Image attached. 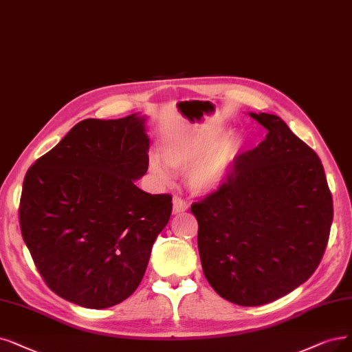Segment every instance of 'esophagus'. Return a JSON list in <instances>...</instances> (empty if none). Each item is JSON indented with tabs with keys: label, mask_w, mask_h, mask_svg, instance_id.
<instances>
[{
	"label": "esophagus",
	"mask_w": 352,
	"mask_h": 352,
	"mask_svg": "<svg viewBox=\"0 0 352 352\" xmlns=\"http://www.w3.org/2000/svg\"><path fill=\"white\" fill-rule=\"evenodd\" d=\"M172 202H173V212L175 214L184 212V210H186L189 208V204L185 199H182L180 196H173Z\"/></svg>",
	"instance_id": "esophagus-1"
}]
</instances>
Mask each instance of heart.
Returning <instances> with one entry per match:
<instances>
[{
    "label": "heart",
    "mask_w": 352,
    "mask_h": 352,
    "mask_svg": "<svg viewBox=\"0 0 352 352\" xmlns=\"http://www.w3.org/2000/svg\"><path fill=\"white\" fill-rule=\"evenodd\" d=\"M212 131H196L168 140L163 148L164 160L159 154L150 157V168L160 182H168L173 177V167L190 168L188 177L190 185L198 190L217 189L227 177L234 164L240 144L234 137H225L215 141Z\"/></svg>",
    "instance_id": "b5f03b06"
}]
</instances>
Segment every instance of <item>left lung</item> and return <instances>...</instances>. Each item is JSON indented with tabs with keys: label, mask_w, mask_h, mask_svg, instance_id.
<instances>
[{
	"label": "left lung",
	"mask_w": 352,
	"mask_h": 352,
	"mask_svg": "<svg viewBox=\"0 0 352 352\" xmlns=\"http://www.w3.org/2000/svg\"><path fill=\"white\" fill-rule=\"evenodd\" d=\"M263 142L236 154L227 177L192 204L202 269L212 289L240 306L285 296L325 252L332 195L318 154L273 114H251Z\"/></svg>",
	"instance_id": "1"
}]
</instances>
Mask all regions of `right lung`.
<instances>
[{"label":"right lung","mask_w":352,"mask_h":352,"mask_svg":"<svg viewBox=\"0 0 352 352\" xmlns=\"http://www.w3.org/2000/svg\"><path fill=\"white\" fill-rule=\"evenodd\" d=\"M144 120L88 118L24 176L23 240L52 292L89 309L135 292L151 247L172 214V195L134 185L148 168Z\"/></svg>","instance_id":"1"}]
</instances>
